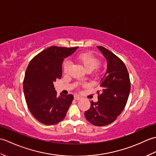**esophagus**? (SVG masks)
Wrapping results in <instances>:
<instances>
[{"label": "esophagus", "instance_id": "1", "mask_svg": "<svg viewBox=\"0 0 156 156\" xmlns=\"http://www.w3.org/2000/svg\"><path fill=\"white\" fill-rule=\"evenodd\" d=\"M74 99H75V100L78 101V100H80V97H78V95H75V96H74Z\"/></svg>", "mask_w": 156, "mask_h": 156}]
</instances>
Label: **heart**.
I'll use <instances>...</instances> for the list:
<instances>
[{"mask_svg":"<svg viewBox=\"0 0 156 156\" xmlns=\"http://www.w3.org/2000/svg\"><path fill=\"white\" fill-rule=\"evenodd\" d=\"M78 62L83 66L86 70L92 71L94 68H96L100 64L99 59L95 57L90 53L84 52L78 54L76 57ZM69 66H70V62L68 59H66L63 62V70L65 73H67L69 70Z\"/></svg>","mask_w":156,"mask_h":156,"instance_id":"1","label":"heart"}]
</instances>
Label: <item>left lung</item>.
I'll return each instance as SVG.
<instances>
[{
  "instance_id": "obj_1",
  "label": "left lung",
  "mask_w": 156,
  "mask_h": 156,
  "mask_svg": "<svg viewBox=\"0 0 156 156\" xmlns=\"http://www.w3.org/2000/svg\"><path fill=\"white\" fill-rule=\"evenodd\" d=\"M107 61V70L99 84L98 101L90 102L85 111L86 119L95 126H105L114 122L123 110L129 98L131 82L124 62L102 46H97Z\"/></svg>"
}]
</instances>
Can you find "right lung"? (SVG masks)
Segmentation results:
<instances>
[{"label":"right lung","mask_w":156,"mask_h":156,"mask_svg":"<svg viewBox=\"0 0 156 156\" xmlns=\"http://www.w3.org/2000/svg\"><path fill=\"white\" fill-rule=\"evenodd\" d=\"M78 47L51 46L31 59L23 80V90L29 110L41 123L55 125L64 119L71 105L72 94L58 97L54 82L60 79L62 62Z\"/></svg>","instance_id":"right-lung-1"}]
</instances>
